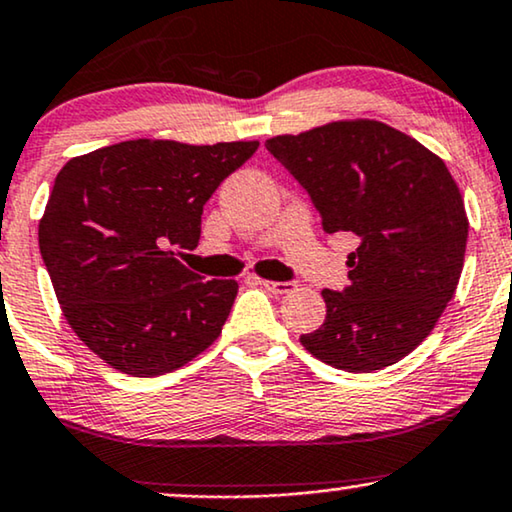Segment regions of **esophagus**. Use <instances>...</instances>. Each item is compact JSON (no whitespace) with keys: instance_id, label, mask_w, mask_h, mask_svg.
I'll return each instance as SVG.
<instances>
[{"instance_id":"1","label":"esophagus","mask_w":512,"mask_h":512,"mask_svg":"<svg viewBox=\"0 0 512 512\" xmlns=\"http://www.w3.org/2000/svg\"><path fill=\"white\" fill-rule=\"evenodd\" d=\"M261 284L272 294H289V291L296 289L294 282H272V280H261Z\"/></svg>"}]
</instances>
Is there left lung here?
Listing matches in <instances>:
<instances>
[{
    "label": "left lung",
    "mask_w": 512,
    "mask_h": 512,
    "mask_svg": "<svg viewBox=\"0 0 512 512\" xmlns=\"http://www.w3.org/2000/svg\"><path fill=\"white\" fill-rule=\"evenodd\" d=\"M303 185L327 232H353L343 291L301 343L336 369L376 371L407 357L454 296L468 242L463 197L447 164L393 126L343 119L265 141Z\"/></svg>",
    "instance_id": "left-lung-1"
}]
</instances>
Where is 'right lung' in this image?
<instances>
[{
    "mask_svg": "<svg viewBox=\"0 0 512 512\" xmlns=\"http://www.w3.org/2000/svg\"><path fill=\"white\" fill-rule=\"evenodd\" d=\"M256 150L138 138L58 171L39 251L65 320L112 369L169 374L221 334L237 282H204L171 247H197L207 199Z\"/></svg>",
    "mask_w": 512,
    "mask_h": 512,
    "instance_id": "1",
    "label": "right lung"
}]
</instances>
